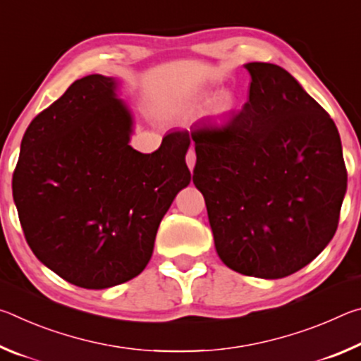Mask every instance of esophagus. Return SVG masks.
Masks as SVG:
<instances>
[{
  "label": "esophagus",
  "instance_id": "34e87169",
  "mask_svg": "<svg viewBox=\"0 0 361 361\" xmlns=\"http://www.w3.org/2000/svg\"><path fill=\"white\" fill-rule=\"evenodd\" d=\"M186 164H188L189 170H192L194 166H195V152H194L192 149L188 151V154H186Z\"/></svg>",
  "mask_w": 361,
  "mask_h": 361
}]
</instances>
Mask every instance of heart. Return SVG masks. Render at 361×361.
<instances>
[{
    "instance_id": "heart-1",
    "label": "heart",
    "mask_w": 361,
    "mask_h": 361,
    "mask_svg": "<svg viewBox=\"0 0 361 361\" xmlns=\"http://www.w3.org/2000/svg\"><path fill=\"white\" fill-rule=\"evenodd\" d=\"M207 103H209V100H207V99H200L197 102H194V103H191V105L186 108V113H192L194 114V113L202 111ZM231 106H232V100L229 99V97H224V99H221V102H219V105H218V108L221 109V111H226V109H229Z\"/></svg>"
}]
</instances>
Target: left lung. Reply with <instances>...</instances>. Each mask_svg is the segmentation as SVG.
I'll use <instances>...</instances> for the list:
<instances>
[{
    "instance_id": "obj_1",
    "label": "left lung",
    "mask_w": 361,
    "mask_h": 361,
    "mask_svg": "<svg viewBox=\"0 0 361 361\" xmlns=\"http://www.w3.org/2000/svg\"><path fill=\"white\" fill-rule=\"evenodd\" d=\"M248 102L223 124L195 127L192 181L215 248L243 276L282 279L333 239L347 191L339 132L282 66L252 62Z\"/></svg>"
}]
</instances>
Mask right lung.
Returning <instances> with one entry per match:
<instances>
[{
  "label": "right lung",
  "mask_w": 361,
  "mask_h": 361,
  "mask_svg": "<svg viewBox=\"0 0 361 361\" xmlns=\"http://www.w3.org/2000/svg\"><path fill=\"white\" fill-rule=\"evenodd\" d=\"M119 81L89 75L39 113L22 138L12 195L30 248L66 282L111 288L142 274L157 228L191 181L188 132L143 154Z\"/></svg>",
  "instance_id": "add662e5"
}]
</instances>
